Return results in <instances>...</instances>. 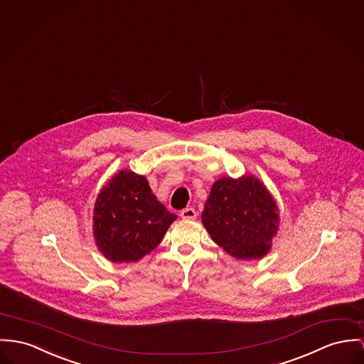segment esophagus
I'll list each match as a JSON object with an SVG mask.
<instances>
[{
  "instance_id": "34e87169",
  "label": "esophagus",
  "mask_w": 364,
  "mask_h": 364,
  "mask_svg": "<svg viewBox=\"0 0 364 364\" xmlns=\"http://www.w3.org/2000/svg\"><path fill=\"white\" fill-rule=\"evenodd\" d=\"M180 216H181L183 219H187V220H194L196 218V209H194V208H186V209L181 210Z\"/></svg>"
}]
</instances>
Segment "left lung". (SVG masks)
Wrapping results in <instances>:
<instances>
[{"label":"left lung","instance_id":"8db88e82","mask_svg":"<svg viewBox=\"0 0 364 364\" xmlns=\"http://www.w3.org/2000/svg\"><path fill=\"white\" fill-rule=\"evenodd\" d=\"M279 222L274 199L252 176L218 180L202 212V223L212 240L237 259L264 256Z\"/></svg>","mask_w":364,"mask_h":364}]
</instances>
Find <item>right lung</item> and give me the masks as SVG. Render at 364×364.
I'll return each instance as SVG.
<instances>
[{"label":"right lung","mask_w":364,"mask_h":364,"mask_svg":"<svg viewBox=\"0 0 364 364\" xmlns=\"http://www.w3.org/2000/svg\"><path fill=\"white\" fill-rule=\"evenodd\" d=\"M176 219L144 176L122 170L97 198L94 238L107 259L136 262L159 245Z\"/></svg>","instance_id":"add662e5"}]
</instances>
